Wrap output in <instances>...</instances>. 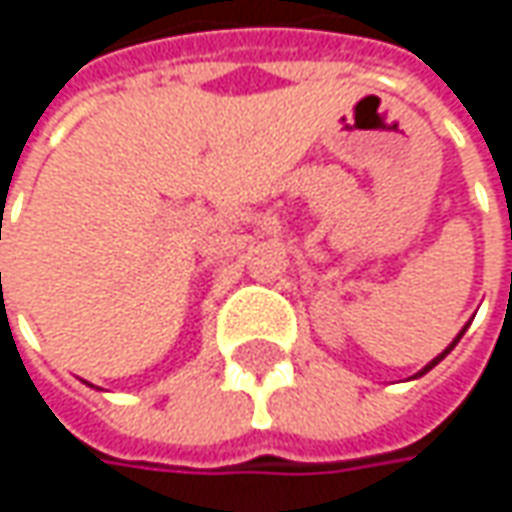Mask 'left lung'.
Segmentation results:
<instances>
[{"label":"left lung","mask_w":512,"mask_h":512,"mask_svg":"<svg viewBox=\"0 0 512 512\" xmlns=\"http://www.w3.org/2000/svg\"><path fill=\"white\" fill-rule=\"evenodd\" d=\"M464 330H467V327H462V333H459V336H456V339H453V344H450V347H447V350H444V353H439V356H436V359H433V362L427 364V367H422V370H419V373H416V376H424V373H427V370H433V367H436V364L442 362L444 356H447V353H450V350H453V347H456V344H459V339H462V336H464Z\"/></svg>","instance_id":"left-lung-1"}]
</instances>
